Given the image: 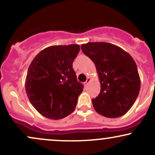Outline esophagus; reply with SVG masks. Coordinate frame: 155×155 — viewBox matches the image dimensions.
Listing matches in <instances>:
<instances>
[{"label": "esophagus", "mask_w": 155, "mask_h": 155, "mask_svg": "<svg viewBox=\"0 0 155 155\" xmlns=\"http://www.w3.org/2000/svg\"><path fill=\"white\" fill-rule=\"evenodd\" d=\"M90 81H91V79H90V77H87V81L84 82V86H86V87L87 86L88 84L90 83Z\"/></svg>", "instance_id": "esophagus-1"}]
</instances>
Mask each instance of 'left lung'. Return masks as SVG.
<instances>
[{
	"label": "left lung",
	"mask_w": 155,
	"mask_h": 155,
	"mask_svg": "<svg viewBox=\"0 0 155 155\" xmlns=\"http://www.w3.org/2000/svg\"><path fill=\"white\" fill-rule=\"evenodd\" d=\"M81 49L95 63L100 80V94L92 100L95 111L108 118L125 114L140 91L136 62L122 48L106 42H89Z\"/></svg>",
	"instance_id": "8db88e82"
}]
</instances>
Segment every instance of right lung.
I'll return each instance as SVG.
<instances>
[{
	"label": "right lung",
	"instance_id": "1",
	"mask_svg": "<svg viewBox=\"0 0 155 155\" xmlns=\"http://www.w3.org/2000/svg\"><path fill=\"white\" fill-rule=\"evenodd\" d=\"M79 49L78 44L51 46L31 62L25 79L26 93L42 116L60 120L75 110L84 87L73 69Z\"/></svg>",
	"mask_w": 155,
	"mask_h": 155
}]
</instances>
